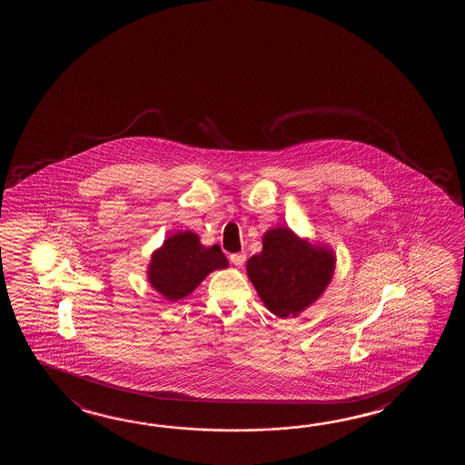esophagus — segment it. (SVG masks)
<instances>
[{"label": "esophagus", "mask_w": 465, "mask_h": 465, "mask_svg": "<svg viewBox=\"0 0 465 465\" xmlns=\"http://www.w3.org/2000/svg\"><path fill=\"white\" fill-rule=\"evenodd\" d=\"M230 261L232 264H235L236 267H242L246 261V254L244 252H235V254H230Z\"/></svg>", "instance_id": "1"}]
</instances>
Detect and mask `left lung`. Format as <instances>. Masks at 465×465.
Returning <instances> with one entry per match:
<instances>
[{"instance_id": "left-lung-1", "label": "left lung", "mask_w": 465, "mask_h": 465, "mask_svg": "<svg viewBox=\"0 0 465 465\" xmlns=\"http://www.w3.org/2000/svg\"><path fill=\"white\" fill-rule=\"evenodd\" d=\"M335 254L289 227L267 230L262 252L246 262V272L267 310L279 318H297L326 292L334 277Z\"/></svg>"}]
</instances>
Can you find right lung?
I'll return each mask as SVG.
<instances>
[{
    "instance_id": "obj_1",
    "label": "right lung",
    "mask_w": 465,
    "mask_h": 465,
    "mask_svg": "<svg viewBox=\"0 0 465 465\" xmlns=\"http://www.w3.org/2000/svg\"><path fill=\"white\" fill-rule=\"evenodd\" d=\"M229 267L219 244L204 246L198 233L186 230L168 236L151 256L147 281L168 302L188 297L207 275Z\"/></svg>"
}]
</instances>
